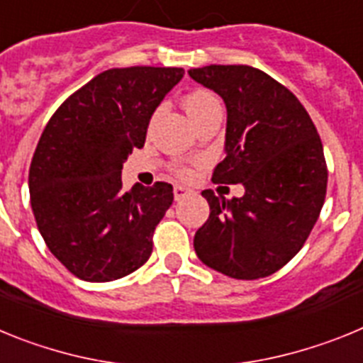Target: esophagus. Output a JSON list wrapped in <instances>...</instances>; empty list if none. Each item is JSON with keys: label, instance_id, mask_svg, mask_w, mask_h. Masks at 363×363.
<instances>
[{"label": "esophagus", "instance_id": "34e87169", "mask_svg": "<svg viewBox=\"0 0 363 363\" xmlns=\"http://www.w3.org/2000/svg\"><path fill=\"white\" fill-rule=\"evenodd\" d=\"M191 189L184 187V185H174V198L176 200H182L184 196H187V194H191Z\"/></svg>", "mask_w": 363, "mask_h": 363}]
</instances>
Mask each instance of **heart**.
Instances as JSON below:
<instances>
[{
	"mask_svg": "<svg viewBox=\"0 0 363 363\" xmlns=\"http://www.w3.org/2000/svg\"><path fill=\"white\" fill-rule=\"evenodd\" d=\"M184 105L187 108L189 116L192 120H198L201 114H205L207 111L214 107H220V101L216 99V96L213 94L207 89H192V91L187 92L184 99ZM176 174L182 176V178H191L192 176V169L187 165H176L174 167Z\"/></svg>",
	"mask_w": 363,
	"mask_h": 363,
	"instance_id": "b5f03b06",
	"label": "heart"
}]
</instances>
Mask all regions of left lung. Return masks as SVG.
I'll list each match as a JSON object with an SVG mask.
<instances>
[{
    "instance_id": "8db88e82",
    "label": "left lung",
    "mask_w": 363,
    "mask_h": 363,
    "mask_svg": "<svg viewBox=\"0 0 363 363\" xmlns=\"http://www.w3.org/2000/svg\"><path fill=\"white\" fill-rule=\"evenodd\" d=\"M189 76L227 107L225 158L213 182L245 189L230 200L201 192L211 214L194 251L225 277L265 278L300 251L318 220L327 191L322 140L296 96L264 70L209 65Z\"/></svg>"
}]
</instances>
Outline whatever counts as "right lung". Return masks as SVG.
<instances>
[{
    "label": "right lung",
    "instance_id": "1",
    "mask_svg": "<svg viewBox=\"0 0 363 363\" xmlns=\"http://www.w3.org/2000/svg\"><path fill=\"white\" fill-rule=\"evenodd\" d=\"M184 74L178 67L108 69L70 94L45 127L28 169L32 213L49 251L79 280H118L149 259L172 185L125 192L121 169Z\"/></svg>",
    "mask_w": 363,
    "mask_h": 363
}]
</instances>
